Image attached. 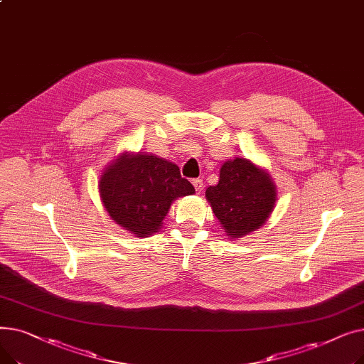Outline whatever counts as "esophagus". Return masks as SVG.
<instances>
[{"label": "esophagus", "mask_w": 364, "mask_h": 364, "mask_svg": "<svg viewBox=\"0 0 364 364\" xmlns=\"http://www.w3.org/2000/svg\"><path fill=\"white\" fill-rule=\"evenodd\" d=\"M192 184L195 186V188H196V192H198V193H200V192H202V188H203V181H202L200 178H195V180H192Z\"/></svg>", "instance_id": "34e87169"}]
</instances>
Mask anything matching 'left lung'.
Wrapping results in <instances>:
<instances>
[{
  "label": "left lung",
  "instance_id": "1",
  "mask_svg": "<svg viewBox=\"0 0 364 364\" xmlns=\"http://www.w3.org/2000/svg\"><path fill=\"white\" fill-rule=\"evenodd\" d=\"M213 213L230 239L250 235L270 218L277 187L267 169L246 158L228 159L220 169V181L205 192Z\"/></svg>",
  "mask_w": 364,
  "mask_h": 364
}]
</instances>
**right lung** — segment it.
Instances as JSON below:
<instances>
[{
	"mask_svg": "<svg viewBox=\"0 0 364 364\" xmlns=\"http://www.w3.org/2000/svg\"><path fill=\"white\" fill-rule=\"evenodd\" d=\"M99 193L109 217L137 237L161 230L176 199L195 193L180 168L151 153L124 151L102 172Z\"/></svg>",
	"mask_w": 364,
	"mask_h": 364,
	"instance_id": "1",
	"label": "right lung"
}]
</instances>
